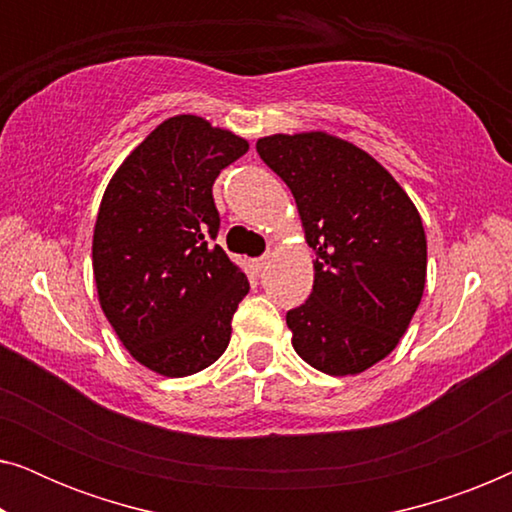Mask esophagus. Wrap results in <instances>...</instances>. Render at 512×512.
Listing matches in <instances>:
<instances>
[{"instance_id": "obj_1", "label": "esophagus", "mask_w": 512, "mask_h": 512, "mask_svg": "<svg viewBox=\"0 0 512 512\" xmlns=\"http://www.w3.org/2000/svg\"><path fill=\"white\" fill-rule=\"evenodd\" d=\"M268 261H270L268 256L251 258V261H249V268H251V272H256V275H258V272H263V270H265V265H268Z\"/></svg>"}]
</instances>
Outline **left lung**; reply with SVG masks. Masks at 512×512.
Segmentation results:
<instances>
[{
	"instance_id": "obj_1",
	"label": "left lung",
	"mask_w": 512,
	"mask_h": 512,
	"mask_svg": "<svg viewBox=\"0 0 512 512\" xmlns=\"http://www.w3.org/2000/svg\"><path fill=\"white\" fill-rule=\"evenodd\" d=\"M263 163L291 188L314 261L291 345L326 375H359L391 354L422 303L426 235L415 202L359 146L328 132L270 135Z\"/></svg>"
}]
</instances>
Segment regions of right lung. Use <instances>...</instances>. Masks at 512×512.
<instances>
[{
  "label": "right lung",
  "instance_id": "obj_1",
  "mask_svg": "<svg viewBox=\"0 0 512 512\" xmlns=\"http://www.w3.org/2000/svg\"><path fill=\"white\" fill-rule=\"evenodd\" d=\"M249 151L235 132L172 116L135 146L102 195L93 233L97 298L135 361L165 377L212 366L230 342L247 275L219 244L212 186Z\"/></svg>",
  "mask_w": 512,
  "mask_h": 512
}]
</instances>
